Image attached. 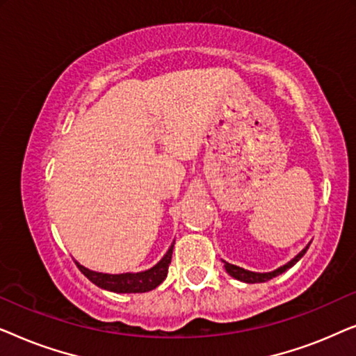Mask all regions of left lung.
<instances>
[{"mask_svg": "<svg viewBox=\"0 0 356 356\" xmlns=\"http://www.w3.org/2000/svg\"><path fill=\"white\" fill-rule=\"evenodd\" d=\"M308 248H309V245L306 246L305 250L300 252V254H296L290 262H286L285 266H282V267H279V269H275V270H272V272H262V274H261V272H251V270L243 269V267L233 266V264H230V262H227V261H222V262H223V266H225V270L228 272V274H230L232 277H235L236 280L246 282V284H261V282H267V280L274 279V277H277V275L284 274L286 269H290L291 266H295L296 262H298L301 257L305 256V252H306V250H308Z\"/></svg>", "mask_w": 356, "mask_h": 356, "instance_id": "obj_1", "label": "left lung"}]
</instances>
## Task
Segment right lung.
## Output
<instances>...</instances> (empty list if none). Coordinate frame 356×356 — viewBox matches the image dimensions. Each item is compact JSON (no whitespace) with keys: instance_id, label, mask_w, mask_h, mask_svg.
<instances>
[{"instance_id":"1","label":"right lung","mask_w":356,"mask_h":356,"mask_svg":"<svg viewBox=\"0 0 356 356\" xmlns=\"http://www.w3.org/2000/svg\"><path fill=\"white\" fill-rule=\"evenodd\" d=\"M173 245L170 246L167 254L154 267L143 272H136V274H131V272H126V274H102V272L87 269L77 261L76 266L79 267V270L92 284L100 286V289L115 291V293H144V291L154 290L155 286H159L165 280V277L168 274V266L172 262Z\"/></svg>"}]
</instances>
